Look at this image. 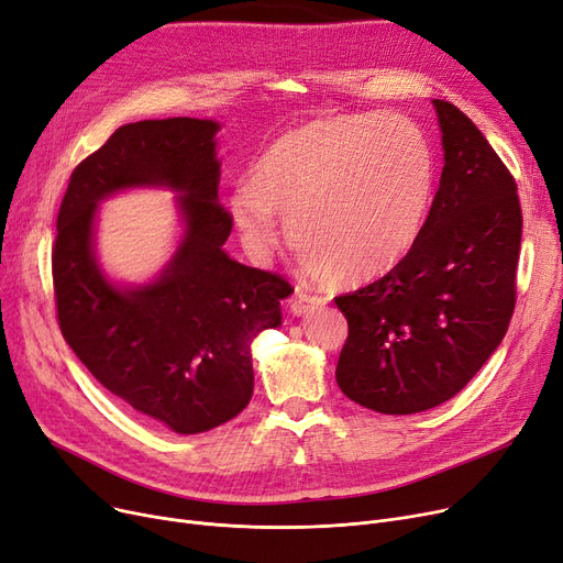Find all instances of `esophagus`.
<instances>
[{"label": "esophagus", "mask_w": 563, "mask_h": 563, "mask_svg": "<svg viewBox=\"0 0 563 563\" xmlns=\"http://www.w3.org/2000/svg\"><path fill=\"white\" fill-rule=\"evenodd\" d=\"M318 307H323V300L309 296V292H305L300 288H296V292H292V298L288 302V309H290L292 316H305V313H309Z\"/></svg>", "instance_id": "esophagus-1"}]
</instances>
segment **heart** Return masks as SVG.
Listing matches in <instances>:
<instances>
[{
  "label": "heart",
  "mask_w": 563,
  "mask_h": 563,
  "mask_svg": "<svg viewBox=\"0 0 563 563\" xmlns=\"http://www.w3.org/2000/svg\"><path fill=\"white\" fill-rule=\"evenodd\" d=\"M433 187V148L415 121L347 114L286 130L231 192L229 210L254 254L275 247L282 218L307 273L362 286L415 247Z\"/></svg>",
  "instance_id": "1"
}]
</instances>
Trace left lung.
Returning a JSON list of instances; mask_svg holds the SVG:
<instances>
[{
	"mask_svg": "<svg viewBox=\"0 0 563 563\" xmlns=\"http://www.w3.org/2000/svg\"><path fill=\"white\" fill-rule=\"evenodd\" d=\"M433 107L444 167L419 240L383 279L334 300L347 320L336 385L383 415L456 396L497 351L516 307V180L456 104Z\"/></svg>",
	"mask_w": 563,
	"mask_h": 563,
	"instance_id": "left-lung-1",
	"label": "left lung"
}]
</instances>
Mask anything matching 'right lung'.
Masks as SVG:
<instances>
[{
	"label": "right lung",
	"mask_w": 563,
	"mask_h": 563,
	"mask_svg": "<svg viewBox=\"0 0 563 563\" xmlns=\"http://www.w3.org/2000/svg\"><path fill=\"white\" fill-rule=\"evenodd\" d=\"M220 123L157 119L121 125L68 183L52 252L59 328L93 378L180 435L243 412L254 391L252 343L282 325L290 286L233 261L220 206ZM169 189L181 235L144 285L107 276L95 252L99 203L128 189Z\"/></svg>",
	"instance_id": "1"
}]
</instances>
